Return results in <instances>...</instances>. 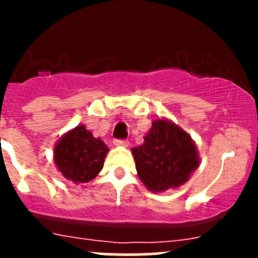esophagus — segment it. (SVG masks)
Instances as JSON below:
<instances>
[{"mask_svg": "<svg viewBox=\"0 0 258 258\" xmlns=\"http://www.w3.org/2000/svg\"><path fill=\"white\" fill-rule=\"evenodd\" d=\"M113 145L118 146V147H127V146H128V142L124 141V140H114Z\"/></svg>", "mask_w": 258, "mask_h": 258, "instance_id": "obj_1", "label": "esophagus"}]
</instances>
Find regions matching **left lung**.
<instances>
[{"label":"left lung","mask_w":258,"mask_h":258,"mask_svg":"<svg viewBox=\"0 0 258 258\" xmlns=\"http://www.w3.org/2000/svg\"><path fill=\"white\" fill-rule=\"evenodd\" d=\"M137 175L153 194L186 183L200 165L196 142L172 119L152 121L144 144L132 148Z\"/></svg>","instance_id":"8db88e82"}]
</instances>
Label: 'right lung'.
Here are the masks:
<instances>
[{
	"mask_svg": "<svg viewBox=\"0 0 258 258\" xmlns=\"http://www.w3.org/2000/svg\"><path fill=\"white\" fill-rule=\"evenodd\" d=\"M110 148L85 124H79L62 135L53 147V162L63 178L75 184H85L101 172Z\"/></svg>",
	"mask_w": 258,
	"mask_h": 258,
	"instance_id": "1",
	"label": "right lung"
}]
</instances>
